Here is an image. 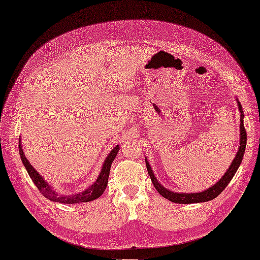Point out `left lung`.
Segmentation results:
<instances>
[{
	"instance_id": "8db88e82",
	"label": "left lung",
	"mask_w": 260,
	"mask_h": 260,
	"mask_svg": "<svg viewBox=\"0 0 260 260\" xmlns=\"http://www.w3.org/2000/svg\"><path fill=\"white\" fill-rule=\"evenodd\" d=\"M237 104H238V109L239 113H241V125H239V128H241V138H239V147L238 151L234 158V160L232 161L231 166L229 167L228 171L225 172L224 176L219 179V180L214 184L212 185L211 188L206 189L202 192H198V193H179V192H174L170 191L168 189H166L165 187L159 183L157 180V178L155 177V174L152 172V169L150 167V165L147 160V158L145 159L146 161V167H147L148 175L151 179V182L154 184V187L156 190L159 192V194H161L165 199L169 200L171 202L175 203H180V204H189V203H199V202H206V201H211V200L215 199L217 196L221 194V192L226 188V185L230 183V181L233 179V177L235 176L236 171L239 167V165L242 164L243 157H244V152L246 148V143H247V134H246V129L244 127V112L242 109L241 103L238 102L237 100Z\"/></svg>"
}]
</instances>
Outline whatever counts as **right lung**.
Masks as SVG:
<instances>
[{"label": "right lung", "mask_w": 260, "mask_h": 260, "mask_svg": "<svg viewBox=\"0 0 260 260\" xmlns=\"http://www.w3.org/2000/svg\"><path fill=\"white\" fill-rule=\"evenodd\" d=\"M21 138V137H19ZM18 148H19V155H21V159L23 161V165L25 166L26 170H27L28 175L32 182L35 183L37 189L41 191V193L46 198L50 200V201L54 202H59V203H66V204H76V203H82V202H90L93 201V200L98 199L100 196L103 194V192L106 189V185H108V180H109V176H110V169H111V165L114 161V159L117 155V152L119 150V145H116L114 148L111 150L108 157L105 158L104 164L102 166L101 172L96 179V181L93 183L91 187L88 189H85L83 192H79L77 194H69V196H63L58 193L56 190L52 189L51 185L45 180V179L38 174V172L34 169V167L29 164L27 160V158L25 157L24 151L22 149V144H21V139L18 142Z\"/></svg>", "instance_id": "add662e5"}]
</instances>
